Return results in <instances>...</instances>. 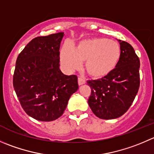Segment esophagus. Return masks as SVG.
<instances>
[{"label":"esophagus","mask_w":154,"mask_h":154,"mask_svg":"<svg viewBox=\"0 0 154 154\" xmlns=\"http://www.w3.org/2000/svg\"><path fill=\"white\" fill-rule=\"evenodd\" d=\"M78 85L79 86H81V85L84 84L85 83H86V81H85L84 79H83L82 77H78Z\"/></svg>","instance_id":"obj_1"}]
</instances>
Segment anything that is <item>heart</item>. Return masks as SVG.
<instances>
[{"mask_svg": "<svg viewBox=\"0 0 154 154\" xmlns=\"http://www.w3.org/2000/svg\"><path fill=\"white\" fill-rule=\"evenodd\" d=\"M120 57V47L113 40L90 38L82 41L73 49L65 45L61 50V62L68 71L79 68L85 62V68L93 77L100 78L113 71Z\"/></svg>", "mask_w": 154, "mask_h": 154, "instance_id": "1", "label": "heart"}]
</instances>
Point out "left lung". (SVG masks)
Returning a JSON list of instances; mask_svg holds the SVG:
<instances>
[{"label": "left lung", "mask_w": 154, "mask_h": 154, "mask_svg": "<svg viewBox=\"0 0 154 154\" xmlns=\"http://www.w3.org/2000/svg\"><path fill=\"white\" fill-rule=\"evenodd\" d=\"M120 57L113 71L101 79L87 81L91 87L88 104L103 120L121 117L133 102L140 86V60L133 47L118 40Z\"/></svg>", "instance_id": "8db88e82"}]
</instances>
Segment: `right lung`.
Returning <instances> with one entry per match:
<instances>
[{
    "mask_svg": "<svg viewBox=\"0 0 154 154\" xmlns=\"http://www.w3.org/2000/svg\"><path fill=\"white\" fill-rule=\"evenodd\" d=\"M64 32L31 40L18 56L13 87L25 113L40 121H53L63 114L68 100L78 89L77 77L59 69V49Z\"/></svg>",
    "mask_w": 154,
    "mask_h": 154,
    "instance_id": "1",
    "label": "right lung"
}]
</instances>
